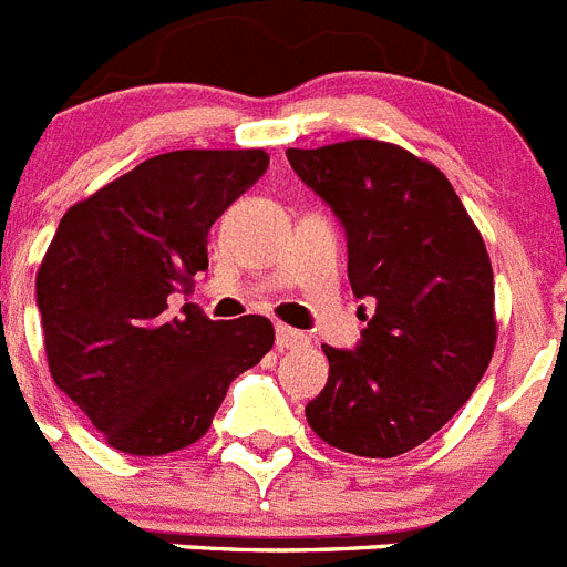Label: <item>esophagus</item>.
I'll use <instances>...</instances> for the list:
<instances>
[{
	"label": "esophagus",
	"instance_id": "obj_1",
	"mask_svg": "<svg viewBox=\"0 0 567 567\" xmlns=\"http://www.w3.org/2000/svg\"><path fill=\"white\" fill-rule=\"evenodd\" d=\"M309 338L303 332H298V329H289L284 327V323H278L275 327V346H278L280 352L284 349H300V346H307Z\"/></svg>",
	"mask_w": 567,
	"mask_h": 567
}]
</instances>
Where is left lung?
I'll return each instance as SVG.
<instances>
[{
	"mask_svg": "<svg viewBox=\"0 0 567 567\" xmlns=\"http://www.w3.org/2000/svg\"><path fill=\"white\" fill-rule=\"evenodd\" d=\"M287 158L338 215L352 292L374 300L354 349L323 346L329 380L307 403L309 425L358 457L412 452L457 414L494 354L483 235L449 178L398 144L354 138Z\"/></svg>",
	"mask_w": 567,
	"mask_h": 567,
	"instance_id": "obj_1",
	"label": "left lung"
}]
</instances>
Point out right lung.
Listing matches in <instances>:
<instances>
[{
	"mask_svg": "<svg viewBox=\"0 0 567 567\" xmlns=\"http://www.w3.org/2000/svg\"><path fill=\"white\" fill-rule=\"evenodd\" d=\"M267 167L264 150H175L62 215L37 275L44 352L118 452L158 457L202 440L229 383L272 349L260 315H167L169 295L209 267V227Z\"/></svg>",
	"mask_w": 567,
	"mask_h": 567,
	"instance_id": "obj_1",
	"label": "right lung"
}]
</instances>
